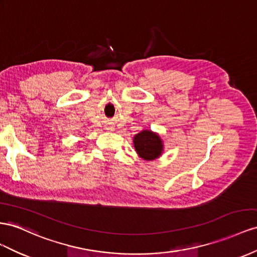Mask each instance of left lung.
<instances>
[{
  "mask_svg": "<svg viewBox=\"0 0 257 257\" xmlns=\"http://www.w3.org/2000/svg\"><path fill=\"white\" fill-rule=\"evenodd\" d=\"M134 147L143 159L147 161L155 160L162 152V141L150 131H143L134 137Z\"/></svg>",
  "mask_w": 257,
  "mask_h": 257,
  "instance_id": "1",
  "label": "left lung"
}]
</instances>
